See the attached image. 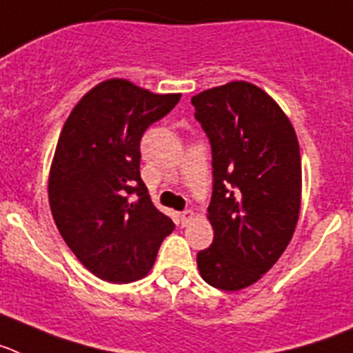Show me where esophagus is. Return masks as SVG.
I'll list each match as a JSON object with an SVG mask.
<instances>
[{"mask_svg": "<svg viewBox=\"0 0 353 353\" xmlns=\"http://www.w3.org/2000/svg\"><path fill=\"white\" fill-rule=\"evenodd\" d=\"M179 219H181V225H188V223L192 222V219H194V211L192 210L181 211Z\"/></svg>", "mask_w": 353, "mask_h": 353, "instance_id": "34e87169", "label": "esophagus"}]
</instances>
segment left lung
<instances>
[{
  "label": "left lung",
  "instance_id": "left-lung-1",
  "mask_svg": "<svg viewBox=\"0 0 353 353\" xmlns=\"http://www.w3.org/2000/svg\"><path fill=\"white\" fill-rule=\"evenodd\" d=\"M210 139L213 243L197 254L210 286L238 291L261 279L290 243L300 211L295 130L268 94L232 81L192 97Z\"/></svg>",
  "mask_w": 353,
  "mask_h": 353
}]
</instances>
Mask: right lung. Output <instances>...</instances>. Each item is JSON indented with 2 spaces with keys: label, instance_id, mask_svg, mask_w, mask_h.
I'll list each match as a JSON object with an SVG mask.
<instances>
[{
  "label": "right lung",
  "instance_id": "obj_1",
  "mask_svg": "<svg viewBox=\"0 0 353 353\" xmlns=\"http://www.w3.org/2000/svg\"><path fill=\"white\" fill-rule=\"evenodd\" d=\"M125 79L92 88L63 124L49 174L58 231L87 270L108 283H131L152 268L174 231L140 177V140L179 103Z\"/></svg>",
  "mask_w": 353,
  "mask_h": 353
}]
</instances>
